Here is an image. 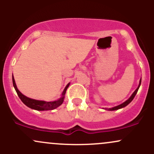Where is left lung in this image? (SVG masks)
Returning a JSON list of instances; mask_svg holds the SVG:
<instances>
[{
  "label": "left lung",
  "instance_id": "left-lung-1",
  "mask_svg": "<svg viewBox=\"0 0 154 154\" xmlns=\"http://www.w3.org/2000/svg\"><path fill=\"white\" fill-rule=\"evenodd\" d=\"M140 84H141V79H140V83H139V85H138V87L137 88V89H136L135 91V92H134V93H132V95H131V96L130 97V98H129L128 100H127L126 101H125V102H124L123 103L120 104V105H119V106H115V107H113V108H111V109H109V110H110V111L118 110V109H122V108H124V107H125V106H128V104L130 103V102H131L132 100H133V98H135V95L137 94V91H138V89H139L140 86Z\"/></svg>",
  "mask_w": 154,
  "mask_h": 154
}]
</instances>
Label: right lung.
Listing matches in <instances>:
<instances>
[{
    "instance_id": "right-lung-1",
    "label": "right lung",
    "mask_w": 154,
    "mask_h": 154,
    "mask_svg": "<svg viewBox=\"0 0 154 154\" xmlns=\"http://www.w3.org/2000/svg\"><path fill=\"white\" fill-rule=\"evenodd\" d=\"M12 81H13V85L14 87L16 92H17V95L19 97L21 100L24 103L26 106H28L30 109H35V110L38 111H47V110H53V109H56L57 107H59V106H61L63 102V99H64V95L66 93V89L69 86V83L66 86V88L63 90L62 94H61V97L58 99L57 100H55V101H51V102H46L44 101V100H35L32 99V98H28V97L25 96L24 95H23L20 91H19L18 88L17 87V85L15 83L14 78V76H12Z\"/></svg>"
}]
</instances>
